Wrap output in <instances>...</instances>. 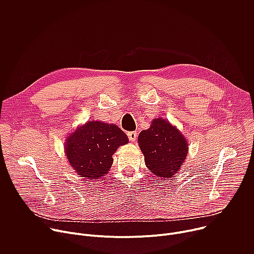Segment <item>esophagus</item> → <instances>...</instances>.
Instances as JSON below:
<instances>
[{
    "instance_id": "obj_1",
    "label": "esophagus",
    "mask_w": 254,
    "mask_h": 254,
    "mask_svg": "<svg viewBox=\"0 0 254 254\" xmlns=\"http://www.w3.org/2000/svg\"><path fill=\"white\" fill-rule=\"evenodd\" d=\"M127 136L130 141H135L136 137H137V133H136V131H129V132H127Z\"/></svg>"
}]
</instances>
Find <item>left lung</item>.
Here are the masks:
<instances>
[{"label":"left lung","mask_w":254,"mask_h":254,"mask_svg":"<svg viewBox=\"0 0 254 254\" xmlns=\"http://www.w3.org/2000/svg\"><path fill=\"white\" fill-rule=\"evenodd\" d=\"M137 141L148 169L163 179L174 176L188 154L185 136L164 119L153 120L149 129L140 131Z\"/></svg>","instance_id":"left-lung-1"}]
</instances>
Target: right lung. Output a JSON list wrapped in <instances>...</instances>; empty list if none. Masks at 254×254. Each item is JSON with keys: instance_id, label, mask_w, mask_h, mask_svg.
Returning <instances> with one entry per match:
<instances>
[{"instance_id": "1", "label": "right lung", "mask_w": 254, "mask_h": 254, "mask_svg": "<svg viewBox=\"0 0 254 254\" xmlns=\"http://www.w3.org/2000/svg\"><path fill=\"white\" fill-rule=\"evenodd\" d=\"M127 142V135L118 126L93 121L68 136L65 154L80 177L94 180L108 173L114 162L113 155Z\"/></svg>"}]
</instances>
